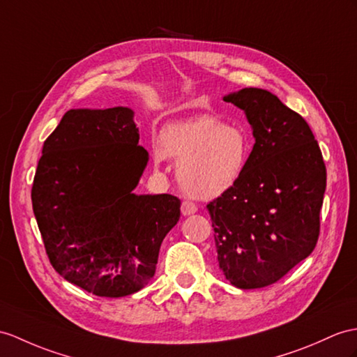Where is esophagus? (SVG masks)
Returning a JSON list of instances; mask_svg holds the SVG:
<instances>
[{
	"label": "esophagus",
	"mask_w": 357,
	"mask_h": 357,
	"mask_svg": "<svg viewBox=\"0 0 357 357\" xmlns=\"http://www.w3.org/2000/svg\"><path fill=\"white\" fill-rule=\"evenodd\" d=\"M198 211V207H197V204L195 203H192V202H183L181 203V213H183L185 216H189V215H192V213H195Z\"/></svg>",
	"instance_id": "34e87169"
}]
</instances>
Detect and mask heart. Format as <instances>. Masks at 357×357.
<instances>
[{
  "label": "heart",
  "instance_id": "obj_1",
  "mask_svg": "<svg viewBox=\"0 0 357 357\" xmlns=\"http://www.w3.org/2000/svg\"><path fill=\"white\" fill-rule=\"evenodd\" d=\"M250 137L244 128L215 116H199L165 126L154 162H178L177 178L188 194L216 198L241 180L250 159Z\"/></svg>",
  "mask_w": 357,
  "mask_h": 357
}]
</instances>
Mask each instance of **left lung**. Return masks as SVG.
<instances>
[{"instance_id": "obj_1", "label": "left lung", "mask_w": 357, "mask_h": 357, "mask_svg": "<svg viewBox=\"0 0 357 357\" xmlns=\"http://www.w3.org/2000/svg\"><path fill=\"white\" fill-rule=\"evenodd\" d=\"M224 101L245 112L256 142L241 180L207 211L225 279L257 289L314 251L326 165L309 124L274 93L245 88Z\"/></svg>"}]
</instances>
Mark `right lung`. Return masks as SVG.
<instances>
[{
    "label": "right lung",
    "mask_w": 357,
    "mask_h": 357,
    "mask_svg": "<svg viewBox=\"0 0 357 357\" xmlns=\"http://www.w3.org/2000/svg\"><path fill=\"white\" fill-rule=\"evenodd\" d=\"M128 107L71 109L43 142L33 212L51 265L98 297L135 294L155 273L180 199L136 195L149 163Z\"/></svg>",
    "instance_id": "obj_1"
}]
</instances>
